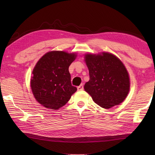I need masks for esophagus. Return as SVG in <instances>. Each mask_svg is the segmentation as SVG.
<instances>
[{
	"mask_svg": "<svg viewBox=\"0 0 155 155\" xmlns=\"http://www.w3.org/2000/svg\"><path fill=\"white\" fill-rule=\"evenodd\" d=\"M83 84H81V85H80L79 86H78L77 87V90H78V91H81V90H83Z\"/></svg>",
	"mask_w": 155,
	"mask_h": 155,
	"instance_id": "1",
	"label": "esophagus"
}]
</instances>
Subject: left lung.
<instances>
[{"label": "left lung", "instance_id": "1", "mask_svg": "<svg viewBox=\"0 0 155 155\" xmlns=\"http://www.w3.org/2000/svg\"><path fill=\"white\" fill-rule=\"evenodd\" d=\"M90 81L84 89L99 106L109 109L127 98L130 89L129 77L122 62L114 54H87L85 56Z\"/></svg>", "mask_w": 155, "mask_h": 155}]
</instances>
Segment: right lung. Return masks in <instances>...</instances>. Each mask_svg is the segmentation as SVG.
Segmentation results:
<instances>
[{"label": "right lung", "instance_id": "right-lung-1", "mask_svg": "<svg viewBox=\"0 0 155 155\" xmlns=\"http://www.w3.org/2000/svg\"><path fill=\"white\" fill-rule=\"evenodd\" d=\"M76 56L74 53L51 51L37 63L33 70L31 87L37 101L46 108H61L77 90L72 85L68 70Z\"/></svg>", "mask_w": 155, "mask_h": 155}]
</instances>
